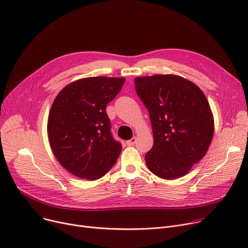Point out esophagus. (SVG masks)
<instances>
[{"instance_id": "obj_1", "label": "esophagus", "mask_w": 248, "mask_h": 248, "mask_svg": "<svg viewBox=\"0 0 248 248\" xmlns=\"http://www.w3.org/2000/svg\"><path fill=\"white\" fill-rule=\"evenodd\" d=\"M136 141H137V139H136V137H133L132 139H130V140H128L127 142H126V144L128 145V146H133L134 145L135 143H136Z\"/></svg>"}]
</instances>
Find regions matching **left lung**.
<instances>
[{
  "mask_svg": "<svg viewBox=\"0 0 248 248\" xmlns=\"http://www.w3.org/2000/svg\"><path fill=\"white\" fill-rule=\"evenodd\" d=\"M138 96L148 109L154 145L145 155L148 169L165 180L187 174L208 150L214 115L203 92L174 74L135 78Z\"/></svg>",
  "mask_w": 248,
  "mask_h": 248,
  "instance_id": "obj_1",
  "label": "left lung"
}]
</instances>
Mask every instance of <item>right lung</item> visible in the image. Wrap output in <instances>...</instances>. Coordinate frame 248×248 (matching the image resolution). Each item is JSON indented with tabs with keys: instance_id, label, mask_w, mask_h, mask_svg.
Wrapping results in <instances>:
<instances>
[{
	"instance_id": "obj_1",
	"label": "right lung",
	"mask_w": 248,
	"mask_h": 248,
	"mask_svg": "<svg viewBox=\"0 0 248 248\" xmlns=\"http://www.w3.org/2000/svg\"><path fill=\"white\" fill-rule=\"evenodd\" d=\"M123 78H87L66 85L55 97L47 120L54 157L72 175L97 180L116 163L122 145L111 134L107 104L120 92Z\"/></svg>"
}]
</instances>
